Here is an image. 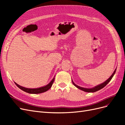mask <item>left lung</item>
<instances>
[{"instance_id": "obj_1", "label": "left lung", "mask_w": 125, "mask_h": 125, "mask_svg": "<svg viewBox=\"0 0 125 125\" xmlns=\"http://www.w3.org/2000/svg\"><path fill=\"white\" fill-rule=\"evenodd\" d=\"M116 69H115V70L114 71V73H113L112 74L111 76L110 77H109L106 81H105L104 82L102 83H101V84H99V85H97V86H95V87H94V88H93L88 89V88H82V87L79 86H78V85L75 84L73 82V80H72V82H73V85H74L75 87H77V88H78V89H80V90H82V91H84V92H96V91H99V90H101V89L103 88L104 87H105L106 85L109 82V81H110L111 80V79H112L113 77L114 76V74H115V73H116Z\"/></svg>"}]
</instances>
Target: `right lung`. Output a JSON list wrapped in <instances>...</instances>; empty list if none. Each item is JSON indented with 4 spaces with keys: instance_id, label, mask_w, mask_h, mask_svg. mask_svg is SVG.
Instances as JSON below:
<instances>
[{
    "instance_id": "right-lung-1",
    "label": "right lung",
    "mask_w": 125,
    "mask_h": 125,
    "mask_svg": "<svg viewBox=\"0 0 125 125\" xmlns=\"http://www.w3.org/2000/svg\"><path fill=\"white\" fill-rule=\"evenodd\" d=\"M54 80H55V77L53 78V79H52V80L50 83H49L47 85L42 86V87H41V88H36V89L26 88H24V87L19 85L16 82H14V83L20 89L22 90H23V91H24L25 92H27V93H29L30 94H39V93H43L44 92H46L49 89H50L52 87V83H53V82L54 81Z\"/></svg>"
}]
</instances>
